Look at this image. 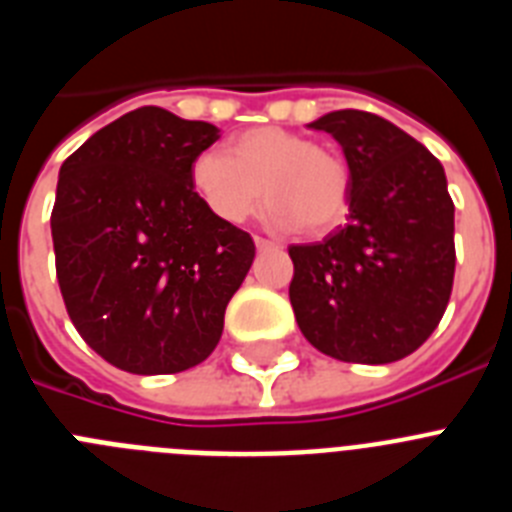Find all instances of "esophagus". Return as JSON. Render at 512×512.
<instances>
[{"label": "esophagus", "mask_w": 512, "mask_h": 512, "mask_svg": "<svg viewBox=\"0 0 512 512\" xmlns=\"http://www.w3.org/2000/svg\"><path fill=\"white\" fill-rule=\"evenodd\" d=\"M253 243H256V248H259V251H274V248H279L277 243L269 241V238H261V235H256V238H253Z\"/></svg>", "instance_id": "obj_1"}]
</instances>
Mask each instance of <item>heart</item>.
Masks as SVG:
<instances>
[{
  "instance_id": "b5f03b06",
  "label": "heart",
  "mask_w": 512,
  "mask_h": 512,
  "mask_svg": "<svg viewBox=\"0 0 512 512\" xmlns=\"http://www.w3.org/2000/svg\"><path fill=\"white\" fill-rule=\"evenodd\" d=\"M194 192L223 223H243L261 197L274 228L325 233L348 210L351 176L330 148L284 128H253L228 146V156L200 153L192 164Z\"/></svg>"
}]
</instances>
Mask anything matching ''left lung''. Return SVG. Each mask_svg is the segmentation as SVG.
Returning a JSON list of instances; mask_svg holds the SVG:
<instances>
[{
  "instance_id": "8db88e82",
  "label": "left lung",
  "mask_w": 512,
  "mask_h": 512,
  "mask_svg": "<svg viewBox=\"0 0 512 512\" xmlns=\"http://www.w3.org/2000/svg\"><path fill=\"white\" fill-rule=\"evenodd\" d=\"M310 128L341 143L351 192L341 230L289 246L297 325L338 361H400L428 341L454 287V202L443 166L372 112H328Z\"/></svg>"
}]
</instances>
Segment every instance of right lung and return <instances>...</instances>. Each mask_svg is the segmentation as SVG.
<instances>
[{"label": "right lung", "instance_id": "right-lung-1", "mask_svg": "<svg viewBox=\"0 0 512 512\" xmlns=\"http://www.w3.org/2000/svg\"><path fill=\"white\" fill-rule=\"evenodd\" d=\"M217 138L210 122L140 107L63 161L51 212L58 287L79 336L122 372L202 364L251 269V235L194 192V158Z\"/></svg>", "mask_w": 512, "mask_h": 512}]
</instances>
